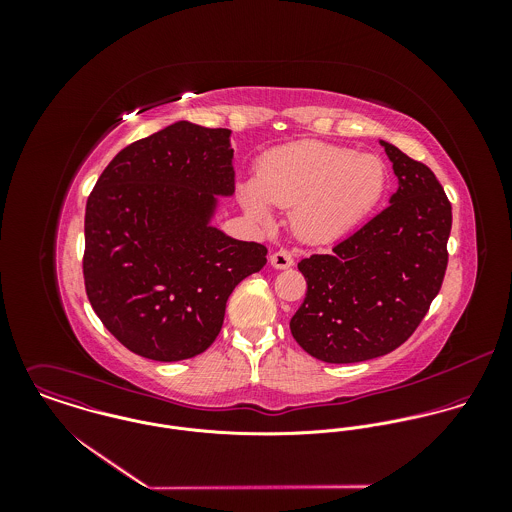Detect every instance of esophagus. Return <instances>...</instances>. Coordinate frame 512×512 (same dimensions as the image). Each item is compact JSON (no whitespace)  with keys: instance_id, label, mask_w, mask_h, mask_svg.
<instances>
[{"instance_id":"obj_1","label":"esophagus","mask_w":512,"mask_h":512,"mask_svg":"<svg viewBox=\"0 0 512 512\" xmlns=\"http://www.w3.org/2000/svg\"><path fill=\"white\" fill-rule=\"evenodd\" d=\"M270 262H272L274 268L286 270V268H292L293 256L288 250H278V252H274V254L270 256Z\"/></svg>"}]
</instances>
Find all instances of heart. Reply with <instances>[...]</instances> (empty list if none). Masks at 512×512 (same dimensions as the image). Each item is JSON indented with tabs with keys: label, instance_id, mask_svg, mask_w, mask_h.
Here are the masks:
<instances>
[{
	"label": "heart",
	"instance_id": "heart-1",
	"mask_svg": "<svg viewBox=\"0 0 512 512\" xmlns=\"http://www.w3.org/2000/svg\"><path fill=\"white\" fill-rule=\"evenodd\" d=\"M386 181V167L372 153L303 140L260 159L256 181L240 185V205L260 224L272 222V207L293 209L303 240L331 242L376 209Z\"/></svg>",
	"mask_w": 512,
	"mask_h": 512
}]
</instances>
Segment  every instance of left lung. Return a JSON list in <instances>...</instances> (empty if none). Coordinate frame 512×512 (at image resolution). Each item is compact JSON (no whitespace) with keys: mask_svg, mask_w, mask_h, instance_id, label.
I'll return each mask as SVG.
<instances>
[{"mask_svg":"<svg viewBox=\"0 0 512 512\" xmlns=\"http://www.w3.org/2000/svg\"><path fill=\"white\" fill-rule=\"evenodd\" d=\"M398 189L390 205L339 242L303 258L307 282L293 339L323 363L347 365L398 349L426 317L447 268L451 205L434 171L380 140Z\"/></svg>","mask_w":512,"mask_h":512,"instance_id":"obj_1","label":"left lung"}]
</instances>
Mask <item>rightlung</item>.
Here are the masks:
<instances>
[{
  "instance_id": "add662e5",
  "label": "right lung",
  "mask_w": 512,
  "mask_h": 512,
  "mask_svg": "<svg viewBox=\"0 0 512 512\" xmlns=\"http://www.w3.org/2000/svg\"><path fill=\"white\" fill-rule=\"evenodd\" d=\"M230 130L175 122L124 147L84 215V288L132 353L173 363L217 339L232 290L266 264V246L211 224L234 193Z\"/></svg>"
}]
</instances>
